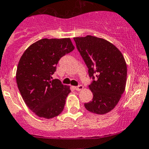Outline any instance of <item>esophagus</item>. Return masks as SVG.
Returning <instances> with one entry per match:
<instances>
[{"instance_id":"esophagus-1","label":"esophagus","mask_w":149,"mask_h":149,"mask_svg":"<svg viewBox=\"0 0 149 149\" xmlns=\"http://www.w3.org/2000/svg\"><path fill=\"white\" fill-rule=\"evenodd\" d=\"M83 88H84V86H82V85H81V84H79V85H78V86H75V89H76V90H77V91H81V89H83Z\"/></svg>"}]
</instances>
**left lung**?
I'll use <instances>...</instances> for the list:
<instances>
[{"label":"left lung","mask_w":149,"mask_h":149,"mask_svg":"<svg viewBox=\"0 0 149 149\" xmlns=\"http://www.w3.org/2000/svg\"><path fill=\"white\" fill-rule=\"evenodd\" d=\"M73 39L92 79L89 87L93 98L84 103L85 108L94 113L105 114L115 108L125 92L127 71L125 58L103 38L87 36Z\"/></svg>","instance_id":"obj_1"}]
</instances>
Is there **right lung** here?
I'll return each mask as SVG.
<instances>
[{"label": "right lung", "instance_id": "1", "mask_svg": "<svg viewBox=\"0 0 149 149\" xmlns=\"http://www.w3.org/2000/svg\"><path fill=\"white\" fill-rule=\"evenodd\" d=\"M73 49L70 38H44L22 55L16 74L17 86L27 107L39 117L52 119L64 109L70 89L52 76L60 58Z\"/></svg>", "mask_w": 149, "mask_h": 149}]
</instances>
